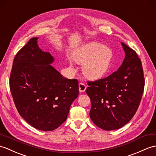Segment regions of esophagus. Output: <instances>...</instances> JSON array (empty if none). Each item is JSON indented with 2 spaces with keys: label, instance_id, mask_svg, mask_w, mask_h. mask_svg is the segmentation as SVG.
<instances>
[{
  "label": "esophagus",
  "instance_id": "esophagus-1",
  "mask_svg": "<svg viewBox=\"0 0 156 156\" xmlns=\"http://www.w3.org/2000/svg\"><path fill=\"white\" fill-rule=\"evenodd\" d=\"M79 91L80 92H84L86 90V86L85 84H82V83H80L79 85Z\"/></svg>",
  "mask_w": 156,
  "mask_h": 156
}]
</instances>
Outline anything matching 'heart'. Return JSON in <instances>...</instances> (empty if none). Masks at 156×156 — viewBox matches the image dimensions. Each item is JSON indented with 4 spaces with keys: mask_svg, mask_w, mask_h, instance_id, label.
I'll return each instance as SVG.
<instances>
[{
    "mask_svg": "<svg viewBox=\"0 0 156 156\" xmlns=\"http://www.w3.org/2000/svg\"><path fill=\"white\" fill-rule=\"evenodd\" d=\"M113 52L109 47L97 42H90L76 50L72 58L76 62L83 65V72L86 77L97 79L102 77L110 69ZM70 66L73 62L68 58Z\"/></svg>",
    "mask_w": 156,
    "mask_h": 156,
    "instance_id": "b5f03b06",
    "label": "heart"
}]
</instances>
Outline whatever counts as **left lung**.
<instances>
[{
  "label": "left lung",
  "instance_id": "1",
  "mask_svg": "<svg viewBox=\"0 0 156 156\" xmlns=\"http://www.w3.org/2000/svg\"><path fill=\"white\" fill-rule=\"evenodd\" d=\"M125 52L122 64L108 77L89 82L90 117L104 130H114L128 123L138 108L144 88L142 62L134 50L121 42Z\"/></svg>",
  "mask_w": 156,
  "mask_h": 156
}]
</instances>
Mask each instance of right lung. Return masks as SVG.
I'll return each instance as SVG.
<instances>
[{"mask_svg":"<svg viewBox=\"0 0 156 156\" xmlns=\"http://www.w3.org/2000/svg\"><path fill=\"white\" fill-rule=\"evenodd\" d=\"M31 38L14 57L10 88L19 114L32 127L52 131L66 121L78 96L76 79L64 78L51 64L54 58Z\"/></svg>","mask_w":156,"mask_h":156,"instance_id":"1","label":"right lung"}]
</instances>
